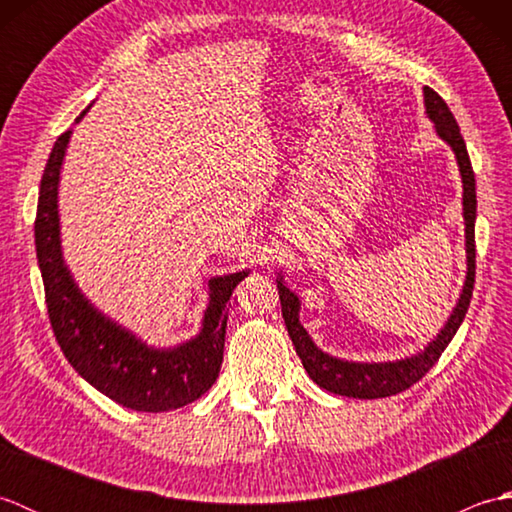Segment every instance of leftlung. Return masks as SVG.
<instances>
[{
  "label": "left lung",
  "mask_w": 512,
  "mask_h": 512,
  "mask_svg": "<svg viewBox=\"0 0 512 512\" xmlns=\"http://www.w3.org/2000/svg\"><path fill=\"white\" fill-rule=\"evenodd\" d=\"M424 110L431 118V123L436 125L438 136L447 143L455 160H458L460 176H462V206H464V237H466V279L462 295L455 303L449 321L444 323L440 334L433 339L422 352L413 354L409 358H400V361H387V363H354L343 361L319 350L310 334L303 328L299 321V297L292 292L286 284L284 277H277V290L281 301V314H284L286 328L292 339V345L301 358L303 367H306L308 376L319 387L332 391V394L347 396V398H387L400 394V391L409 389L413 383L429 372V369L438 363L442 352L447 350V345L458 332L462 325L466 310L473 297V284H475V215H477V198H475V173L471 167L469 151H466V143L460 134V127L455 123V118L449 110V105L442 101L438 92L424 85Z\"/></svg>",
  "instance_id": "obj_1"
}]
</instances>
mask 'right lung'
<instances>
[{
    "label": "right lung",
    "instance_id": "obj_1",
    "mask_svg": "<svg viewBox=\"0 0 512 512\" xmlns=\"http://www.w3.org/2000/svg\"><path fill=\"white\" fill-rule=\"evenodd\" d=\"M70 136L72 129L63 132L50 151L35 220L37 262L54 336L76 372L118 405L151 413L180 409L209 391L220 374L228 299L250 270L209 279V306L204 310L202 330L176 347H151L105 317L74 284L61 253L57 195Z\"/></svg>",
    "mask_w": 512,
    "mask_h": 512
}]
</instances>
